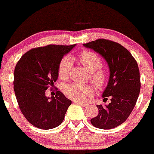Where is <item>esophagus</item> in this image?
<instances>
[{"label": "esophagus", "mask_w": 154, "mask_h": 154, "mask_svg": "<svg viewBox=\"0 0 154 154\" xmlns=\"http://www.w3.org/2000/svg\"><path fill=\"white\" fill-rule=\"evenodd\" d=\"M75 103H77L81 105V106H83V107H87L88 106V104H86V103H83V102H75Z\"/></svg>", "instance_id": "1"}]
</instances>
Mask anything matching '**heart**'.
I'll use <instances>...</instances> for the list:
<instances>
[{
  "label": "heart",
  "instance_id": "heart-1",
  "mask_svg": "<svg viewBox=\"0 0 154 154\" xmlns=\"http://www.w3.org/2000/svg\"><path fill=\"white\" fill-rule=\"evenodd\" d=\"M79 60L90 71V80L92 84L97 89L104 88L107 82V73L101 66L102 60L100 57L94 52L84 50L79 54ZM71 66L72 62L70 57H64L60 60L58 65V75L61 80L66 81L68 79ZM63 92L67 97L78 101H84L94 93L93 88L90 85L75 83L65 85L63 88Z\"/></svg>",
  "mask_w": 154,
  "mask_h": 154
}]
</instances>
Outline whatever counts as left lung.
I'll use <instances>...</instances> for the list:
<instances>
[{"mask_svg": "<svg viewBox=\"0 0 154 154\" xmlns=\"http://www.w3.org/2000/svg\"><path fill=\"white\" fill-rule=\"evenodd\" d=\"M83 45L102 55L110 71L102 97H111V103L97 105L99 113L90 122L100 129H112L127 120L136 104L141 87L137 63L126 48L109 40L100 38Z\"/></svg>", "mask_w": 154, "mask_h": 154, "instance_id": "left-lung-1", "label": "left lung"}]
</instances>
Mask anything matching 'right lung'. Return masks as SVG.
<instances>
[{"mask_svg":"<svg viewBox=\"0 0 154 154\" xmlns=\"http://www.w3.org/2000/svg\"><path fill=\"white\" fill-rule=\"evenodd\" d=\"M75 45H48L33 48L22 55L14 72V90L22 114L43 130L57 127L64 121L71 101L60 91L47 97L45 92L58 78V65Z\"/></svg>","mask_w":154,"mask_h":154,"instance_id":"1","label":"right lung"}]
</instances>
